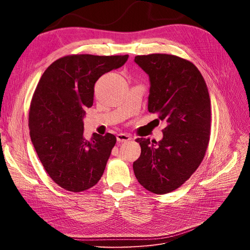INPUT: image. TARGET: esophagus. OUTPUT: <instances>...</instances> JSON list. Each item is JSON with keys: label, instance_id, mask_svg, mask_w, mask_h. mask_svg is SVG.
I'll use <instances>...</instances> for the list:
<instances>
[{"label": "esophagus", "instance_id": "34e87169", "mask_svg": "<svg viewBox=\"0 0 250 250\" xmlns=\"http://www.w3.org/2000/svg\"><path fill=\"white\" fill-rule=\"evenodd\" d=\"M116 140H117V142H128V141H130L132 140V137H130L129 135H127V134H118L117 136H116Z\"/></svg>", "mask_w": 250, "mask_h": 250}]
</instances>
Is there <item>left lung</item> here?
<instances>
[{"label": "left lung", "mask_w": 250, "mask_h": 250, "mask_svg": "<svg viewBox=\"0 0 250 250\" xmlns=\"http://www.w3.org/2000/svg\"><path fill=\"white\" fill-rule=\"evenodd\" d=\"M135 62L150 78L148 110L167 125L163 139L139 138L141 155L133 168L140 185L164 194L181 187L206 155L211 135V100L195 65L173 55L137 56Z\"/></svg>", "instance_id": "obj_1"}]
</instances>
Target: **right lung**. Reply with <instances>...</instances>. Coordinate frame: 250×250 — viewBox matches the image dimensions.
<instances>
[{
  "label": "right lung",
  "mask_w": 250,
  "mask_h": 250,
  "mask_svg": "<svg viewBox=\"0 0 250 250\" xmlns=\"http://www.w3.org/2000/svg\"><path fill=\"white\" fill-rule=\"evenodd\" d=\"M128 56L70 55L44 71L30 103L31 142L49 177L65 190L80 192L101 178L115 136L84 137L85 108L93 105L94 85L122 67Z\"/></svg>",
  "instance_id": "1"
}]
</instances>
